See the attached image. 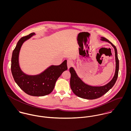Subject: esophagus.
<instances>
[{"mask_svg":"<svg viewBox=\"0 0 131 131\" xmlns=\"http://www.w3.org/2000/svg\"><path fill=\"white\" fill-rule=\"evenodd\" d=\"M73 64V61L72 60V59H69L68 60H67V66H68V68L69 69Z\"/></svg>","mask_w":131,"mask_h":131,"instance_id":"esophagus-1","label":"esophagus"}]
</instances>
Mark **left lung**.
I'll return each instance as SVG.
<instances>
[{"label": "left lung", "mask_w": 131, "mask_h": 131, "mask_svg": "<svg viewBox=\"0 0 131 131\" xmlns=\"http://www.w3.org/2000/svg\"><path fill=\"white\" fill-rule=\"evenodd\" d=\"M101 40L110 43L114 49L115 58V71L112 80L107 84L102 86H92L85 83L77 74L73 67L70 68L71 73L70 86L73 93L77 96L86 99H95L98 98L106 93L115 84L118 77L119 70V60L116 47L108 40L104 37H101Z\"/></svg>", "instance_id": "1"}]
</instances>
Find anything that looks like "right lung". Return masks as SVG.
<instances>
[{"instance_id": "1", "label": "right lung", "mask_w": 131, "mask_h": 131, "mask_svg": "<svg viewBox=\"0 0 131 131\" xmlns=\"http://www.w3.org/2000/svg\"><path fill=\"white\" fill-rule=\"evenodd\" d=\"M35 35L32 33L19 40L13 52L11 71L15 81L24 92L31 96H43L53 91L58 78L67 70V60H64L59 66L51 65L38 75H28L24 73L19 65V51L24 42Z\"/></svg>"}]
</instances>
